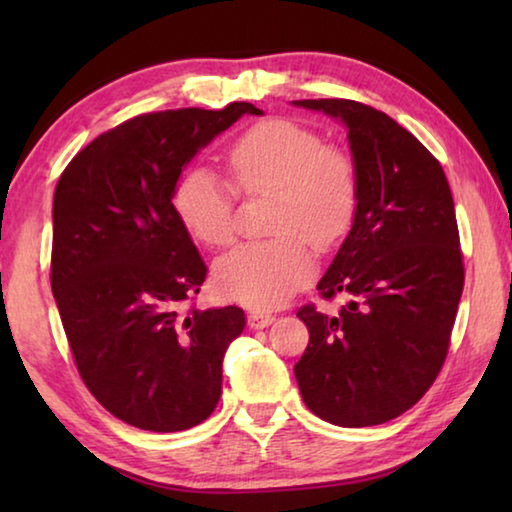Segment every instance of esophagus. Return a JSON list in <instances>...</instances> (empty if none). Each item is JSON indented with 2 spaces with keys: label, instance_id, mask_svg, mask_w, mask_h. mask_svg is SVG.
Here are the masks:
<instances>
[{
  "label": "esophagus",
  "instance_id": "esophagus-1",
  "mask_svg": "<svg viewBox=\"0 0 512 512\" xmlns=\"http://www.w3.org/2000/svg\"><path fill=\"white\" fill-rule=\"evenodd\" d=\"M275 320L273 314H268V311H259V309H253L248 314V325L253 329H262V327H268Z\"/></svg>",
  "mask_w": 512,
  "mask_h": 512
}]
</instances>
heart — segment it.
I'll use <instances>...</instances> for the list:
<instances>
[{"label":"heart","instance_id":"b5f03b06","mask_svg":"<svg viewBox=\"0 0 512 512\" xmlns=\"http://www.w3.org/2000/svg\"><path fill=\"white\" fill-rule=\"evenodd\" d=\"M232 187L246 196L271 194L266 230L273 239L244 244L214 266L225 298L248 307H277L314 275V250L348 235L361 201V171L350 149L323 142L314 128L291 119L248 126L225 151ZM210 171L178 178L171 210L196 241L221 248L235 235V192Z\"/></svg>","mask_w":512,"mask_h":512}]
</instances>
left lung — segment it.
Listing matches in <instances>:
<instances>
[{
  "label": "left lung",
  "mask_w": 512,
  "mask_h": 512,
  "mask_svg": "<svg viewBox=\"0 0 512 512\" xmlns=\"http://www.w3.org/2000/svg\"><path fill=\"white\" fill-rule=\"evenodd\" d=\"M296 106L339 117L361 171L357 219L298 309L309 345L296 363L302 400L339 427H372L420 400L447 359L465 266L452 189L427 146L386 112L352 99Z\"/></svg>",
  "instance_id": "left-lung-1"
}]
</instances>
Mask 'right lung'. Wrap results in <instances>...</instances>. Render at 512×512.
Returning <instances> with one entry per match:
<instances>
[{
  "instance_id": "obj_1",
  "label": "right lung",
  "mask_w": 512,
  "mask_h": 512,
  "mask_svg": "<svg viewBox=\"0 0 512 512\" xmlns=\"http://www.w3.org/2000/svg\"><path fill=\"white\" fill-rule=\"evenodd\" d=\"M253 103L146 112L101 133L60 173L51 291L76 370L103 409L146 431L212 415L221 363L244 332L241 307L185 309L207 266L171 210L196 151Z\"/></svg>"
}]
</instances>
